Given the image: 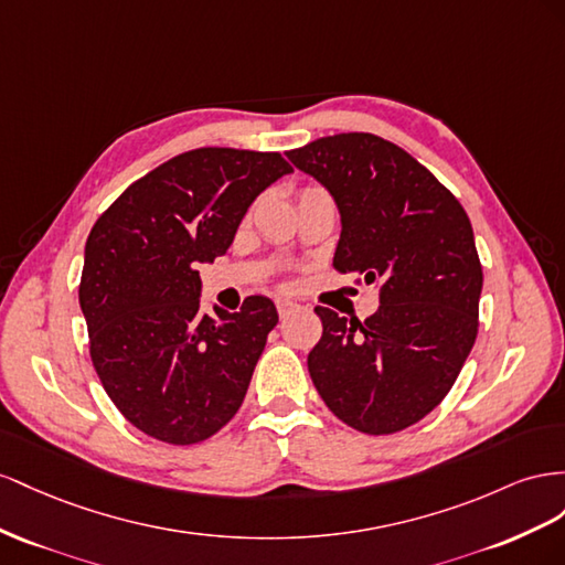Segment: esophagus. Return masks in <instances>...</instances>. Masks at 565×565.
<instances>
[{
  "label": "esophagus",
  "instance_id": "esophagus-1",
  "mask_svg": "<svg viewBox=\"0 0 565 565\" xmlns=\"http://www.w3.org/2000/svg\"><path fill=\"white\" fill-rule=\"evenodd\" d=\"M296 310H298V305H296L294 300H286V298H279V300H277V312H279L281 319L291 317Z\"/></svg>",
  "mask_w": 565,
  "mask_h": 565
}]
</instances>
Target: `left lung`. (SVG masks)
Wrapping results in <instances>:
<instances>
[{
    "label": "left lung",
    "mask_w": 565,
    "mask_h": 565,
    "mask_svg": "<svg viewBox=\"0 0 565 565\" xmlns=\"http://www.w3.org/2000/svg\"><path fill=\"white\" fill-rule=\"evenodd\" d=\"M341 213L333 267L379 286L360 319L315 308L308 369L327 407L369 435H391L440 405L478 333L482 267L471 220L405 149L369 132L321 137L286 153Z\"/></svg>",
    "instance_id": "8db88e82"
}]
</instances>
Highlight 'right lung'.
Here are the masks:
<instances>
[{
    "label": "right lung",
    "mask_w": 565,
    "mask_h": 565,
    "mask_svg": "<svg viewBox=\"0 0 565 565\" xmlns=\"http://www.w3.org/2000/svg\"><path fill=\"white\" fill-rule=\"evenodd\" d=\"M294 172L279 153L205 147L127 186L94 222L79 279L92 364L120 414L168 445L238 412L279 315L265 296L201 315L199 263L227 253L250 203Z\"/></svg>",
    "instance_id": "obj_1"
}]
</instances>
